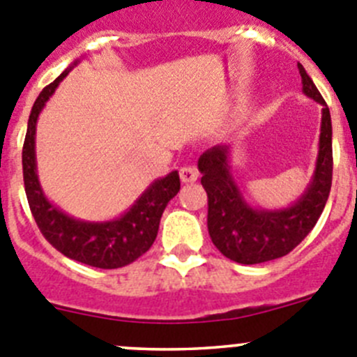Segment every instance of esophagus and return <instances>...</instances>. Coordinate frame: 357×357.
<instances>
[{
	"label": "esophagus",
	"instance_id": "obj_1",
	"mask_svg": "<svg viewBox=\"0 0 357 357\" xmlns=\"http://www.w3.org/2000/svg\"><path fill=\"white\" fill-rule=\"evenodd\" d=\"M181 181L184 182V184H191V182H196L198 181V169L195 168V166H182L181 168Z\"/></svg>",
	"mask_w": 357,
	"mask_h": 357
}]
</instances>
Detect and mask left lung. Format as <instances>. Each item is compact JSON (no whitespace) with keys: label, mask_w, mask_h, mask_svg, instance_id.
I'll return each instance as SVG.
<instances>
[{"label":"left lung","mask_w":357,"mask_h":357,"mask_svg":"<svg viewBox=\"0 0 357 357\" xmlns=\"http://www.w3.org/2000/svg\"><path fill=\"white\" fill-rule=\"evenodd\" d=\"M303 94L322 105L315 168L303 195L289 206L263 208L243 196L229 166L231 145H213L198 159L202 184L208 195V233L222 256L240 264H259L289 254L321 217L333 175L331 115L305 68L298 64Z\"/></svg>","instance_id":"left-lung-1"}]
</instances>
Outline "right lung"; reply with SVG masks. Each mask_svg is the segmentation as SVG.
<instances>
[{"label": "right lung", "instance_id": "obj_1", "mask_svg": "<svg viewBox=\"0 0 357 357\" xmlns=\"http://www.w3.org/2000/svg\"><path fill=\"white\" fill-rule=\"evenodd\" d=\"M79 63L80 59L73 61L40 93L33 105L22 149L24 188L33 217L50 245L70 259L94 268L112 270L133 263L151 249L158 236L159 220L166 205L181 191V178L176 169L166 176L155 178L130 208L110 220L77 219L68 215L47 198L36 169V122L47 101Z\"/></svg>", "mask_w": 357, "mask_h": 357}]
</instances>
